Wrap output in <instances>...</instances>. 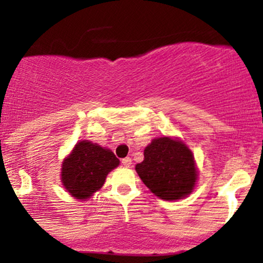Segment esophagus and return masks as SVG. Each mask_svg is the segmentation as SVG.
<instances>
[{
	"instance_id": "esophagus-1",
	"label": "esophagus",
	"mask_w": 263,
	"mask_h": 263,
	"mask_svg": "<svg viewBox=\"0 0 263 263\" xmlns=\"http://www.w3.org/2000/svg\"><path fill=\"white\" fill-rule=\"evenodd\" d=\"M122 164L125 165V167H131L132 164V159L129 158V157H126V158L122 159Z\"/></svg>"
}]
</instances>
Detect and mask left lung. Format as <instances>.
<instances>
[{"label": "left lung", "mask_w": 263, "mask_h": 263, "mask_svg": "<svg viewBox=\"0 0 263 263\" xmlns=\"http://www.w3.org/2000/svg\"><path fill=\"white\" fill-rule=\"evenodd\" d=\"M136 172L157 197L177 200L190 194L197 182L194 157L183 142L156 138L144 149L143 162Z\"/></svg>", "instance_id": "obj_1"}]
</instances>
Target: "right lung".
Returning a JSON list of instances; mask_svg holds the SVG:
<instances>
[{
    "instance_id": "right-lung-1",
    "label": "right lung",
    "mask_w": 263,
    "mask_h": 263,
    "mask_svg": "<svg viewBox=\"0 0 263 263\" xmlns=\"http://www.w3.org/2000/svg\"><path fill=\"white\" fill-rule=\"evenodd\" d=\"M119 163V158L110 149L81 141L63 162V185L77 199L90 198L104 185L108 172Z\"/></svg>"
}]
</instances>
